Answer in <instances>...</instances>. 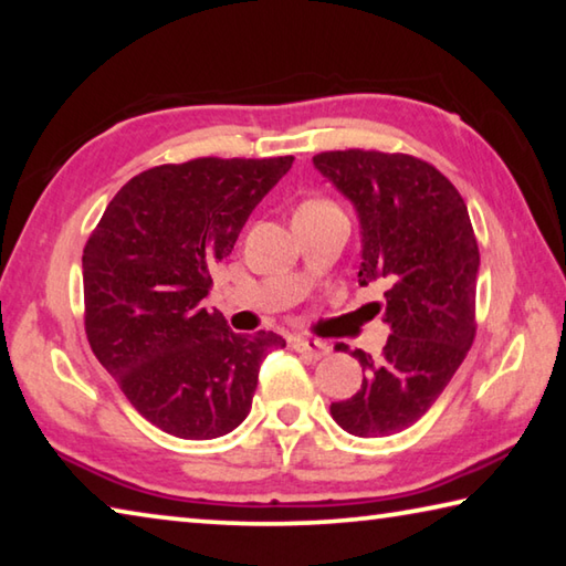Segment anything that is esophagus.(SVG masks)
Masks as SVG:
<instances>
[{
    "instance_id": "esophagus-1",
    "label": "esophagus",
    "mask_w": 566,
    "mask_h": 566,
    "mask_svg": "<svg viewBox=\"0 0 566 566\" xmlns=\"http://www.w3.org/2000/svg\"><path fill=\"white\" fill-rule=\"evenodd\" d=\"M292 349L294 352H302L306 357L312 359H322L324 354H329V347L319 339H304V337H294L292 339Z\"/></svg>"
}]
</instances>
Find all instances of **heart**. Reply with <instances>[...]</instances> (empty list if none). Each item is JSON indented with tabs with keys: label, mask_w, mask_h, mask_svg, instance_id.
<instances>
[{
	"label": "heart",
	"mask_w": 566,
	"mask_h": 566,
	"mask_svg": "<svg viewBox=\"0 0 566 566\" xmlns=\"http://www.w3.org/2000/svg\"><path fill=\"white\" fill-rule=\"evenodd\" d=\"M319 207H332V205L322 202V199H312V202H304L300 209H319Z\"/></svg>",
	"instance_id": "obj_1"
}]
</instances>
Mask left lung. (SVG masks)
Segmentation results:
<instances>
[{"label":"left lung","mask_w":566,"mask_h":566,"mask_svg":"<svg viewBox=\"0 0 566 566\" xmlns=\"http://www.w3.org/2000/svg\"><path fill=\"white\" fill-rule=\"evenodd\" d=\"M312 161L357 212L359 284H389L377 304L389 339L377 359L354 349L361 387L332 401V417L354 437L397 434L424 417L474 342V229L452 181L417 157L347 149Z\"/></svg>","instance_id":"left-lung-1"}]
</instances>
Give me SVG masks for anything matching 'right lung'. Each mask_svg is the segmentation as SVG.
Masks as SVG:
<instances>
[{
    "label": "right lung",
    "mask_w": 566,
    "mask_h": 566,
    "mask_svg": "<svg viewBox=\"0 0 566 566\" xmlns=\"http://www.w3.org/2000/svg\"><path fill=\"white\" fill-rule=\"evenodd\" d=\"M294 157L161 165L132 177L82 254L92 352L161 432L214 439L252 409L260 364L284 339L234 334L207 312L214 266Z\"/></svg>",
    "instance_id": "right-lung-1"
}]
</instances>
